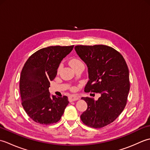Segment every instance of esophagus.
<instances>
[{"label": "esophagus", "instance_id": "esophagus-1", "mask_svg": "<svg viewBox=\"0 0 150 150\" xmlns=\"http://www.w3.org/2000/svg\"><path fill=\"white\" fill-rule=\"evenodd\" d=\"M69 102H73V101H75V100H77L79 99V97H77V95H72L71 96H69Z\"/></svg>", "mask_w": 150, "mask_h": 150}]
</instances>
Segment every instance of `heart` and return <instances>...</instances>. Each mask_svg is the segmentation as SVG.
Instances as JSON below:
<instances>
[{"label":"heart","mask_w":150,"mask_h":150,"mask_svg":"<svg viewBox=\"0 0 150 150\" xmlns=\"http://www.w3.org/2000/svg\"><path fill=\"white\" fill-rule=\"evenodd\" d=\"M69 64L70 66H71L72 68H74V67L77 66H78L79 64H82V62L79 59L74 58V59H71V60H69ZM60 68H61V67H60V66L59 67L58 71H59V70L60 69ZM74 89L75 88H73V90H74Z\"/></svg>","instance_id":"obj_1"}]
</instances>
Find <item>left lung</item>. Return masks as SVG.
I'll list each match as a JSON object with an SVG mask.
<instances>
[{
  "label": "left lung",
  "instance_id": "1",
  "mask_svg": "<svg viewBox=\"0 0 150 150\" xmlns=\"http://www.w3.org/2000/svg\"><path fill=\"white\" fill-rule=\"evenodd\" d=\"M75 50L88 67L84 91L100 94L95 101L81 98L88 104L81 120L91 128H103L113 122L126 106L129 91L128 66L122 55L110 46L80 45Z\"/></svg>",
  "mask_w": 150,
  "mask_h": 150
}]
</instances>
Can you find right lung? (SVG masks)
Instances as JSON below:
<instances>
[{
  "instance_id": "add662e5",
  "label": "right lung",
  "mask_w": 150,
  "mask_h": 150,
  "mask_svg": "<svg viewBox=\"0 0 150 150\" xmlns=\"http://www.w3.org/2000/svg\"><path fill=\"white\" fill-rule=\"evenodd\" d=\"M73 46L44 47L31 55L24 65L20 77L22 105L37 123L50 125L57 122L69 103L68 97L51 95L48 89L60 63Z\"/></svg>"
}]
</instances>
